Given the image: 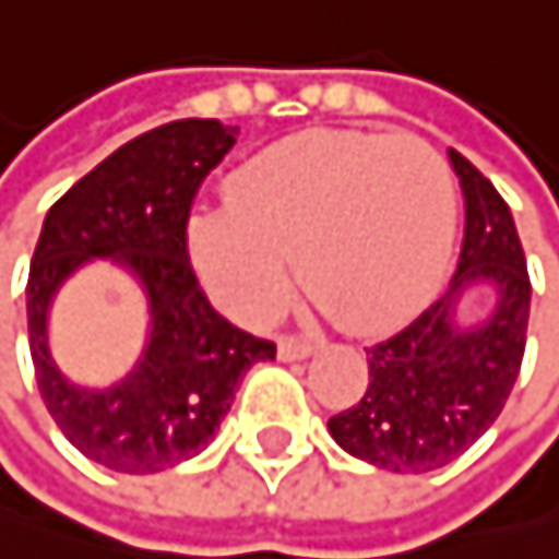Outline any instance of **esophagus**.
<instances>
[{"label": "esophagus", "mask_w": 559, "mask_h": 559, "mask_svg": "<svg viewBox=\"0 0 559 559\" xmlns=\"http://www.w3.org/2000/svg\"><path fill=\"white\" fill-rule=\"evenodd\" d=\"M277 356H282L285 362H296V359L313 356V345L299 342V337H282V342H277Z\"/></svg>", "instance_id": "esophagus-1"}]
</instances>
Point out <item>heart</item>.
Here are the masks:
<instances>
[{
    "label": "heart",
    "mask_w": 559,
    "mask_h": 559,
    "mask_svg": "<svg viewBox=\"0 0 559 559\" xmlns=\"http://www.w3.org/2000/svg\"><path fill=\"white\" fill-rule=\"evenodd\" d=\"M457 193L419 136L306 130L228 176V207L186 228L193 271L239 323H267L299 282L348 331L416 313L451 257Z\"/></svg>",
    "instance_id": "b5f03b06"
}]
</instances>
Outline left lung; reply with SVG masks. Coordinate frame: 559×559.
I'll return each mask as SVG.
<instances>
[{
    "instance_id": "1",
    "label": "left lung",
    "mask_w": 559,
    "mask_h": 559,
    "mask_svg": "<svg viewBox=\"0 0 559 559\" xmlns=\"http://www.w3.org/2000/svg\"><path fill=\"white\" fill-rule=\"evenodd\" d=\"M465 197V242L443 296L366 352L369 388L328 423L334 443L383 472H433L465 454L518 380L528 331V267L514 217L493 182L448 151ZM490 299L483 318L461 320L464 299Z\"/></svg>"
}]
</instances>
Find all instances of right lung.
Here are the masks:
<instances>
[{
    "label": "right lung",
    "instance_id": "right-lung-1",
    "mask_svg": "<svg viewBox=\"0 0 559 559\" xmlns=\"http://www.w3.org/2000/svg\"><path fill=\"white\" fill-rule=\"evenodd\" d=\"M239 126L179 119L122 143L45 214L27 277L31 359L51 419L80 454L111 472L151 475L197 457L228 416L246 369L274 345L214 313L186 257V222L203 176ZM91 259H111L148 299L138 366L111 389L73 384L55 366L47 313Z\"/></svg>",
    "mask_w": 559,
    "mask_h": 559
}]
</instances>
